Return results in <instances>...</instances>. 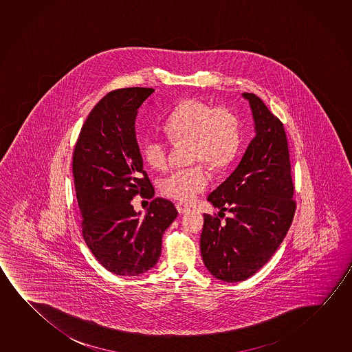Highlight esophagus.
<instances>
[{
  "instance_id": "esophagus-1",
  "label": "esophagus",
  "mask_w": 352,
  "mask_h": 352,
  "mask_svg": "<svg viewBox=\"0 0 352 352\" xmlns=\"http://www.w3.org/2000/svg\"><path fill=\"white\" fill-rule=\"evenodd\" d=\"M175 207H177V210H178V212L180 213V214H184V213H186V212L190 211L189 206L185 205V204H183V202H179V204L175 205Z\"/></svg>"
}]
</instances>
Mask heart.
<instances>
[{
  "label": "heart",
  "mask_w": 352,
  "mask_h": 352,
  "mask_svg": "<svg viewBox=\"0 0 352 352\" xmlns=\"http://www.w3.org/2000/svg\"><path fill=\"white\" fill-rule=\"evenodd\" d=\"M174 141L190 142V161L206 162L221 169L230 163L240 144L239 119L226 107L211 109L197 100L180 103L164 124ZM145 162L157 170L168 166L167 144L160 136H148L142 144ZM211 183V175L204 164L177 169L161 182L163 194L174 200H194Z\"/></svg>",
  "instance_id": "heart-1"
}]
</instances>
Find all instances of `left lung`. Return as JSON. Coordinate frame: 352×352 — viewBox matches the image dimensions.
Listing matches in <instances>:
<instances>
[{
    "label": "left lung",
    "mask_w": 352,
    "mask_h": 352,
    "mask_svg": "<svg viewBox=\"0 0 352 352\" xmlns=\"http://www.w3.org/2000/svg\"><path fill=\"white\" fill-rule=\"evenodd\" d=\"M249 101L254 138L238 167L207 200L221 212V222L204 214L201 254L212 276L227 283L246 280L270 261L292 226L295 214L292 166L285 130L254 94Z\"/></svg>",
    "instance_id": "1"
}]
</instances>
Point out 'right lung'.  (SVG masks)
<instances>
[{
	"label": "right lung",
	"instance_id": "1",
	"mask_svg": "<svg viewBox=\"0 0 352 352\" xmlns=\"http://www.w3.org/2000/svg\"><path fill=\"white\" fill-rule=\"evenodd\" d=\"M155 91L126 87L100 100L82 124L73 155V178L82 217V236L96 260L117 276H139L155 267L162 236L178 216L156 197L146 213L131 200L155 195L136 140L139 107Z\"/></svg>",
	"mask_w": 352,
	"mask_h": 352
}]
</instances>
